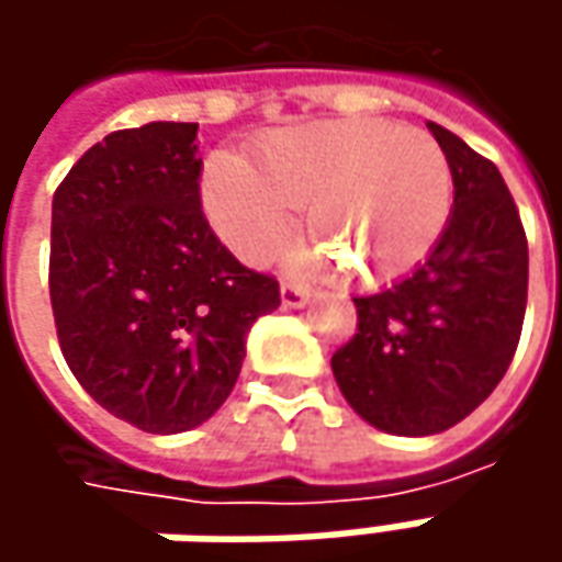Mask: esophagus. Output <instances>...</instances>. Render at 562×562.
<instances>
[{
  "label": "esophagus",
  "mask_w": 562,
  "mask_h": 562,
  "mask_svg": "<svg viewBox=\"0 0 562 562\" xmlns=\"http://www.w3.org/2000/svg\"><path fill=\"white\" fill-rule=\"evenodd\" d=\"M306 300H310V291H306L303 284H293V281H284V284H281V303H284V306L296 310V306H303Z\"/></svg>",
  "instance_id": "esophagus-1"
}]
</instances>
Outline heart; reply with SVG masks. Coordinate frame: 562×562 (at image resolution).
Returning <instances> with one entry per match:
<instances>
[{
	"mask_svg": "<svg viewBox=\"0 0 562 562\" xmlns=\"http://www.w3.org/2000/svg\"><path fill=\"white\" fill-rule=\"evenodd\" d=\"M203 205L227 247L262 262L306 209L315 262L375 284L413 271L441 240L453 171L435 137L391 121H318L256 143L252 165L215 156Z\"/></svg>",
	"mask_w": 562,
	"mask_h": 562,
	"instance_id": "b5f03b06",
	"label": "heart"
}]
</instances>
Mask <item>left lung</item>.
Instances as JSON below:
<instances>
[{
    "label": "left lung",
    "mask_w": 562,
    "mask_h": 562,
    "mask_svg": "<svg viewBox=\"0 0 562 562\" xmlns=\"http://www.w3.org/2000/svg\"><path fill=\"white\" fill-rule=\"evenodd\" d=\"M428 131L453 171V215L409 278L353 296L357 335L331 357L347 403L391 435H438L485 403L529 296V240L497 165L435 121Z\"/></svg>",
    "instance_id": "8db88e82"
}]
</instances>
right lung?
Wrapping results in <instances>:
<instances>
[{
	"mask_svg": "<svg viewBox=\"0 0 562 562\" xmlns=\"http://www.w3.org/2000/svg\"><path fill=\"white\" fill-rule=\"evenodd\" d=\"M196 127L115 131L53 196L61 357L102 409L153 435L209 419L237 384L252 322L281 306L278 281L237 262L205 222Z\"/></svg>",
	"mask_w": 562,
	"mask_h": 562,
	"instance_id": "right-lung-1",
	"label": "right lung"
}]
</instances>
